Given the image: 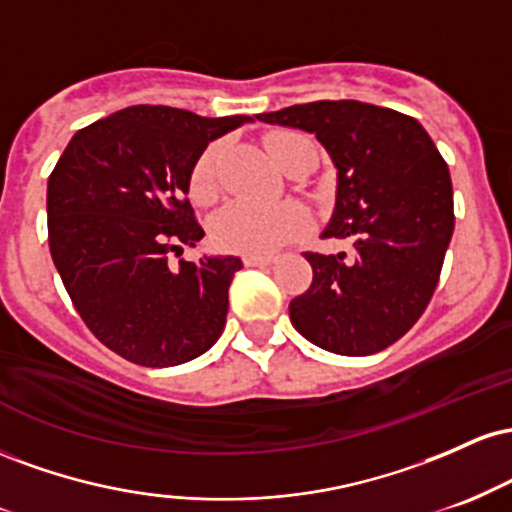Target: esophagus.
<instances>
[{"label":"esophagus","mask_w":512,"mask_h":512,"mask_svg":"<svg viewBox=\"0 0 512 512\" xmlns=\"http://www.w3.org/2000/svg\"><path fill=\"white\" fill-rule=\"evenodd\" d=\"M274 262V257H255V255H245L243 264L245 267H269Z\"/></svg>","instance_id":"34e87169"}]
</instances>
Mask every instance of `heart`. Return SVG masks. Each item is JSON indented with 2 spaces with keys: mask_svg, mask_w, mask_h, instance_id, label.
I'll return each mask as SVG.
<instances>
[{
  "mask_svg": "<svg viewBox=\"0 0 512 512\" xmlns=\"http://www.w3.org/2000/svg\"><path fill=\"white\" fill-rule=\"evenodd\" d=\"M269 156L281 168H289L293 158L305 151H317L315 142L293 129H281L267 137ZM221 144H209L197 158L190 175V192L197 202H209L216 192V163H219ZM310 226V214L301 204H250L231 202L226 204L211 223L214 243L226 252H240V255L269 257L279 252L291 240L303 236Z\"/></svg>",
  "mask_w": 512,
  "mask_h": 512,
  "instance_id": "obj_1",
  "label": "heart"
}]
</instances>
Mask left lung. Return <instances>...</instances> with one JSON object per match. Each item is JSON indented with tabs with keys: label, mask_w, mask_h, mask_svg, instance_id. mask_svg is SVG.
Instances as JSON below:
<instances>
[{
	"label": "left lung",
	"mask_w": 512,
	"mask_h": 512,
	"mask_svg": "<svg viewBox=\"0 0 512 512\" xmlns=\"http://www.w3.org/2000/svg\"><path fill=\"white\" fill-rule=\"evenodd\" d=\"M257 120L325 146L337 207L322 238L354 243V255L303 252L313 284L289 305L293 327L332 354H378L414 327L438 286L455 228L448 163L414 117L380 105L315 101Z\"/></svg>",
	"instance_id": "1"
}]
</instances>
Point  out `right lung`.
I'll list each match as a JSON object with an SVG mask.
<instances>
[{
  "mask_svg": "<svg viewBox=\"0 0 512 512\" xmlns=\"http://www.w3.org/2000/svg\"><path fill=\"white\" fill-rule=\"evenodd\" d=\"M248 115L132 105L74 134L48 180L50 255L76 313L137 366L202 356L226 325L238 257L179 260L204 238L187 190L199 154Z\"/></svg>",
  "mask_w": 512,
  "mask_h": 512,
  "instance_id": "add662e5",
  "label": "right lung"
}]
</instances>
